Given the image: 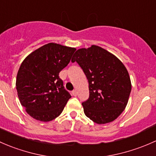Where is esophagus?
<instances>
[{"instance_id": "esophagus-1", "label": "esophagus", "mask_w": 156, "mask_h": 156, "mask_svg": "<svg viewBox=\"0 0 156 156\" xmlns=\"http://www.w3.org/2000/svg\"><path fill=\"white\" fill-rule=\"evenodd\" d=\"M72 94H73V96L77 95V91H76V90H73V91H72Z\"/></svg>"}]
</instances>
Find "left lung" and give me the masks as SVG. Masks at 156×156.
I'll return each instance as SVG.
<instances>
[{
    "label": "left lung",
    "mask_w": 156,
    "mask_h": 156,
    "mask_svg": "<svg viewBox=\"0 0 156 156\" xmlns=\"http://www.w3.org/2000/svg\"><path fill=\"white\" fill-rule=\"evenodd\" d=\"M71 62H77L89 81V98L82 103L86 116L97 124L114 121L124 111L131 91L122 62L95 45L78 49Z\"/></svg>",
    "instance_id": "left-lung-1"
}]
</instances>
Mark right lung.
I'll use <instances>...</instances> for the list:
<instances>
[{
  "mask_svg": "<svg viewBox=\"0 0 156 156\" xmlns=\"http://www.w3.org/2000/svg\"><path fill=\"white\" fill-rule=\"evenodd\" d=\"M75 50L49 43L28 55L21 64L16 87L19 101L32 118L49 122L63 111L71 95L58 75Z\"/></svg>",
  "mask_w": 156,
  "mask_h": 156,
  "instance_id": "add662e5",
  "label": "right lung"
}]
</instances>
